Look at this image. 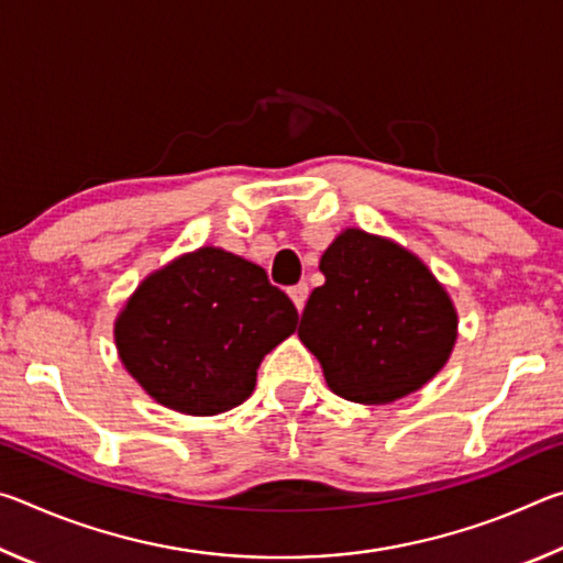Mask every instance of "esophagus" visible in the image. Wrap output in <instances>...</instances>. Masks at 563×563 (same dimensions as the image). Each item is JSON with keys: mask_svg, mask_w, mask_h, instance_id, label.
Listing matches in <instances>:
<instances>
[{"mask_svg": "<svg viewBox=\"0 0 563 563\" xmlns=\"http://www.w3.org/2000/svg\"><path fill=\"white\" fill-rule=\"evenodd\" d=\"M308 292H310L308 283H298V285H292V288L288 290V295L292 298L295 308H298V310H302V308H305V300H308Z\"/></svg>", "mask_w": 563, "mask_h": 563, "instance_id": "esophagus-1", "label": "esophagus"}]
</instances>
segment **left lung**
I'll list each match as a JSON object with an SVG mask.
<instances>
[{
    "label": "left lung",
    "mask_w": 563,
    "mask_h": 563,
    "mask_svg": "<svg viewBox=\"0 0 563 563\" xmlns=\"http://www.w3.org/2000/svg\"><path fill=\"white\" fill-rule=\"evenodd\" d=\"M298 335L332 393L387 405L430 383L452 355L456 310L444 285L407 247L347 228L320 258Z\"/></svg>",
    "instance_id": "1"
}]
</instances>
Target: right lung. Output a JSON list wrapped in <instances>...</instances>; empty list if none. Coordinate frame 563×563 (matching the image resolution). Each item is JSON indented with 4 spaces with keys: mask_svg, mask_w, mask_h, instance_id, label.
Returning <instances> with one entry per match:
<instances>
[{
    "mask_svg": "<svg viewBox=\"0 0 563 563\" xmlns=\"http://www.w3.org/2000/svg\"><path fill=\"white\" fill-rule=\"evenodd\" d=\"M298 310L251 261L198 247L151 273L113 325L129 375L158 405L208 417L245 402Z\"/></svg>",
    "mask_w": 563,
    "mask_h": 563,
    "instance_id": "obj_1",
    "label": "right lung"
}]
</instances>
